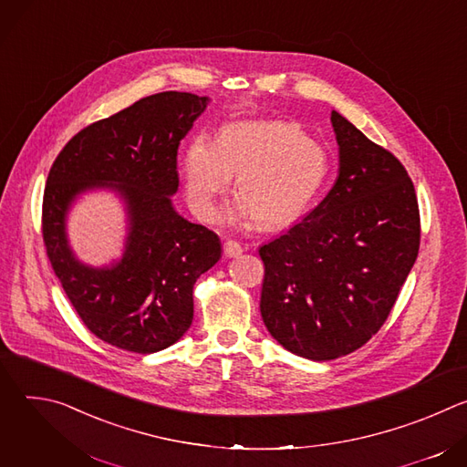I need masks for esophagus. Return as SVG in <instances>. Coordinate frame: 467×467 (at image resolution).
Returning a JSON list of instances; mask_svg holds the SVG:
<instances>
[{
	"label": "esophagus",
	"instance_id": "34e87169",
	"mask_svg": "<svg viewBox=\"0 0 467 467\" xmlns=\"http://www.w3.org/2000/svg\"><path fill=\"white\" fill-rule=\"evenodd\" d=\"M223 251L227 256H238L244 253V247H242V244H238L234 240H227V242H223Z\"/></svg>",
	"mask_w": 467,
	"mask_h": 467
}]
</instances>
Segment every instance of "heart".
Instances as JSON below:
<instances>
[{
	"instance_id": "obj_1",
	"label": "heart",
	"mask_w": 467,
	"mask_h": 467,
	"mask_svg": "<svg viewBox=\"0 0 467 467\" xmlns=\"http://www.w3.org/2000/svg\"><path fill=\"white\" fill-rule=\"evenodd\" d=\"M328 168L327 150L283 119L227 123L216 142L193 137L181 159L188 203L199 218H220L218 195L236 173L240 214L254 216L264 227L299 218L325 184Z\"/></svg>"
}]
</instances>
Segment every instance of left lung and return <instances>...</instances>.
<instances>
[{"label": "left lung", "mask_w": 467, "mask_h": 467, "mask_svg": "<svg viewBox=\"0 0 467 467\" xmlns=\"http://www.w3.org/2000/svg\"><path fill=\"white\" fill-rule=\"evenodd\" d=\"M338 179L290 231L258 249L260 314L290 353L335 360L386 321L420 251L414 184L388 150L332 110Z\"/></svg>", "instance_id": "obj_1"}]
</instances>
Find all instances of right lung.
Listing matches in <instances>:
<instances>
[{
  "mask_svg": "<svg viewBox=\"0 0 467 467\" xmlns=\"http://www.w3.org/2000/svg\"><path fill=\"white\" fill-rule=\"evenodd\" d=\"M209 98L161 92L99 119L62 148L44 190V245L66 296L87 328L123 351L150 355L175 344L193 319V285L222 256L211 229L171 205L177 150ZM114 189L126 203L128 238L118 263L77 260L65 218L78 194Z\"/></svg>",
  "mask_w": 467,
  "mask_h": 467,
  "instance_id": "add662e5",
  "label": "right lung"
}]
</instances>
